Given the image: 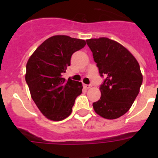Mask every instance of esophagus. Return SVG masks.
I'll use <instances>...</instances> for the list:
<instances>
[{
    "label": "esophagus",
    "mask_w": 158,
    "mask_h": 158,
    "mask_svg": "<svg viewBox=\"0 0 158 158\" xmlns=\"http://www.w3.org/2000/svg\"><path fill=\"white\" fill-rule=\"evenodd\" d=\"M84 87L85 88V89H90L92 87L91 85H84Z\"/></svg>",
    "instance_id": "34e87169"
}]
</instances>
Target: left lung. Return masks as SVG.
<instances>
[{
	"label": "left lung",
	"mask_w": 158,
	"mask_h": 158,
	"mask_svg": "<svg viewBox=\"0 0 158 158\" xmlns=\"http://www.w3.org/2000/svg\"><path fill=\"white\" fill-rule=\"evenodd\" d=\"M104 82L101 96L93 104L94 111L107 119L127 112L140 90L142 75L136 58L120 43L107 38L86 40Z\"/></svg>",
	"instance_id": "1"
}]
</instances>
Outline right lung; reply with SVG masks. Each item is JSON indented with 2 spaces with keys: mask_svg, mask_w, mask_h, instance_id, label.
I'll return each mask as SVG.
<instances>
[{
  "mask_svg": "<svg viewBox=\"0 0 158 158\" xmlns=\"http://www.w3.org/2000/svg\"><path fill=\"white\" fill-rule=\"evenodd\" d=\"M85 41L67 35H54L43 42L29 58L25 80L31 96L44 116L61 121L72 112L76 98L82 93L81 82L62 77L70 65L72 54Z\"/></svg>",
  "mask_w": 158,
  "mask_h": 158,
  "instance_id": "right-lung-1",
  "label": "right lung"
}]
</instances>
